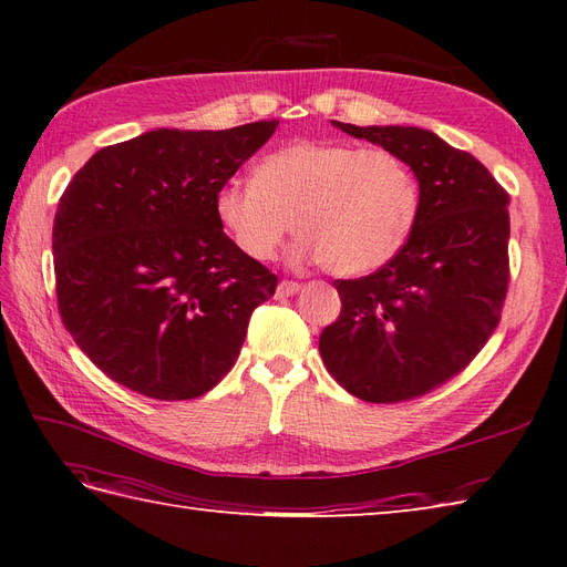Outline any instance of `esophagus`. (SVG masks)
<instances>
[{
  "instance_id": "1",
  "label": "esophagus",
  "mask_w": 567,
  "mask_h": 567,
  "mask_svg": "<svg viewBox=\"0 0 567 567\" xmlns=\"http://www.w3.org/2000/svg\"><path fill=\"white\" fill-rule=\"evenodd\" d=\"M299 289H301L299 282H293V280H280V285H278V297H280V299L293 297V293H297Z\"/></svg>"
}]
</instances>
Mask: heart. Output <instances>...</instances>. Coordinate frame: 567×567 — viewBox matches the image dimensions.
Listing matches in <instances>:
<instances>
[{"mask_svg":"<svg viewBox=\"0 0 567 567\" xmlns=\"http://www.w3.org/2000/svg\"><path fill=\"white\" fill-rule=\"evenodd\" d=\"M217 223L250 259L266 261L293 227L291 255L361 276L401 252L420 208L410 166L386 147L331 138L291 141L261 157L255 178L215 189Z\"/></svg>","mask_w":567,"mask_h":567,"instance_id":"heart-1","label":"heart"}]
</instances>
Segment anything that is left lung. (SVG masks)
<instances>
[{
    "label": "left lung",
    "instance_id": "1",
    "mask_svg": "<svg viewBox=\"0 0 567 567\" xmlns=\"http://www.w3.org/2000/svg\"><path fill=\"white\" fill-rule=\"evenodd\" d=\"M333 127L396 153L420 183L401 252L336 280L340 315L319 336L336 382L368 403L424 396L471 363L501 322L509 282V194L471 153L420 127Z\"/></svg>",
    "mask_w": 567,
    "mask_h": 567
}]
</instances>
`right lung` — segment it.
Here are the masks:
<instances>
[{
	"label": "right lung",
	"instance_id": "right-lung-1",
	"mask_svg": "<svg viewBox=\"0 0 567 567\" xmlns=\"http://www.w3.org/2000/svg\"><path fill=\"white\" fill-rule=\"evenodd\" d=\"M278 120L223 132H145L94 153L53 225L62 322L113 382L187 401L236 363L278 278L238 250L213 196Z\"/></svg>",
	"mask_w": 567,
	"mask_h": 567
}]
</instances>
